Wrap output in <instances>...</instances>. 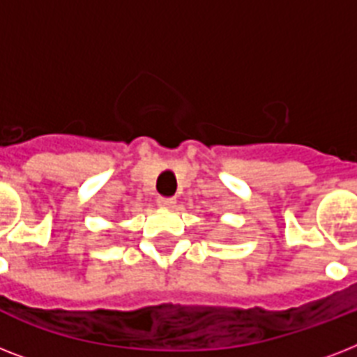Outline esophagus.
I'll list each match as a JSON object with an SVG mask.
<instances>
[{
    "instance_id": "esophagus-1",
    "label": "esophagus",
    "mask_w": 357,
    "mask_h": 357,
    "mask_svg": "<svg viewBox=\"0 0 357 357\" xmlns=\"http://www.w3.org/2000/svg\"><path fill=\"white\" fill-rule=\"evenodd\" d=\"M157 204L161 207H165V209H172V207L176 206V200H174V198H159Z\"/></svg>"
}]
</instances>
